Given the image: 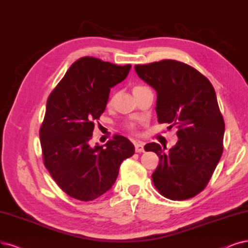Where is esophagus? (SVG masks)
I'll use <instances>...</instances> for the list:
<instances>
[{
	"mask_svg": "<svg viewBox=\"0 0 248 248\" xmlns=\"http://www.w3.org/2000/svg\"><path fill=\"white\" fill-rule=\"evenodd\" d=\"M135 150H136V152H139V153H141V152H144V144H142V143H136L135 144Z\"/></svg>",
	"mask_w": 248,
	"mask_h": 248,
	"instance_id": "34e87169",
	"label": "esophagus"
}]
</instances>
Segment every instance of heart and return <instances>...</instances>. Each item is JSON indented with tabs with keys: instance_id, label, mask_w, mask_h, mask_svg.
<instances>
[{
	"instance_id": "obj_1",
	"label": "heart",
	"mask_w": 248,
	"mask_h": 248,
	"mask_svg": "<svg viewBox=\"0 0 248 248\" xmlns=\"http://www.w3.org/2000/svg\"><path fill=\"white\" fill-rule=\"evenodd\" d=\"M142 88H144V87H141V86H136L135 88H134V90H133V92H135V91H138V90H140V89H142ZM112 102V99H110L109 100V104ZM130 126H132V125H130Z\"/></svg>"
}]
</instances>
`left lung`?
Listing matches in <instances>:
<instances>
[{"mask_svg": "<svg viewBox=\"0 0 248 248\" xmlns=\"http://www.w3.org/2000/svg\"><path fill=\"white\" fill-rule=\"evenodd\" d=\"M135 70L156 91L158 123L178 129L179 140L168 152L157 143L145 145L159 157L153 184L171 200L194 197L207 185L223 153L225 123L215 89L198 70L177 60L135 65Z\"/></svg>", "mask_w": 248, "mask_h": 248, "instance_id": "left-lung-1", "label": "left lung"}]
</instances>
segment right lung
<instances>
[{"mask_svg":"<svg viewBox=\"0 0 248 248\" xmlns=\"http://www.w3.org/2000/svg\"><path fill=\"white\" fill-rule=\"evenodd\" d=\"M131 67L79 58L48 98L40 130L44 164L72 198L91 201L104 194L115 183L122 162L135 153L133 143L119 135L103 146L90 144L110 89L127 77Z\"/></svg>","mask_w":248,"mask_h":248,"instance_id":"obj_1","label":"right lung"}]
</instances>
